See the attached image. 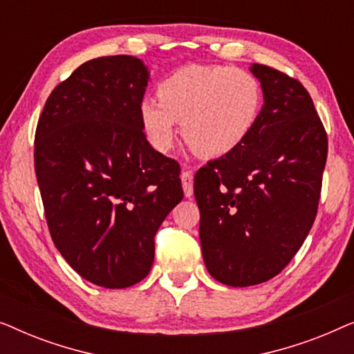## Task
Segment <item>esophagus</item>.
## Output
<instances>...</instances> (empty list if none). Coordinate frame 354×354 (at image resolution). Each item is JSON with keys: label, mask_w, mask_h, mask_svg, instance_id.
I'll use <instances>...</instances> for the list:
<instances>
[{"label": "esophagus", "mask_w": 354, "mask_h": 354, "mask_svg": "<svg viewBox=\"0 0 354 354\" xmlns=\"http://www.w3.org/2000/svg\"><path fill=\"white\" fill-rule=\"evenodd\" d=\"M182 180V187H183V193H185L187 198H190L193 195V172L192 171H183L180 176Z\"/></svg>", "instance_id": "obj_1"}]
</instances>
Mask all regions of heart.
Segmentation results:
<instances>
[{
	"label": "heart",
	"mask_w": 354,
	"mask_h": 354,
	"mask_svg": "<svg viewBox=\"0 0 354 354\" xmlns=\"http://www.w3.org/2000/svg\"><path fill=\"white\" fill-rule=\"evenodd\" d=\"M158 98H143L138 106L149 145L159 153L171 151L182 122L183 138L205 158H221L239 148L263 106L258 79L225 66H183L158 85Z\"/></svg>",
	"instance_id": "obj_1"
}]
</instances>
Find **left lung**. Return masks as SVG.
<instances>
[{"label":"left lung","instance_id":"obj_1","mask_svg":"<svg viewBox=\"0 0 354 354\" xmlns=\"http://www.w3.org/2000/svg\"><path fill=\"white\" fill-rule=\"evenodd\" d=\"M264 104L234 151L195 176L206 269L221 283L250 287L282 272L314 224L327 133L298 80L251 64Z\"/></svg>","mask_w":354,"mask_h":354}]
</instances>
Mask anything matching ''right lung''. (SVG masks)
I'll use <instances>...</instances> for the list:
<instances>
[{
    "label": "right lung",
    "mask_w": 354,
    "mask_h": 354,
    "mask_svg": "<svg viewBox=\"0 0 354 354\" xmlns=\"http://www.w3.org/2000/svg\"><path fill=\"white\" fill-rule=\"evenodd\" d=\"M148 80L138 57H96L51 91L38 119L35 174L51 239L98 287L147 277L154 235L183 198L180 167L140 124Z\"/></svg>",
    "instance_id": "1"
}]
</instances>
